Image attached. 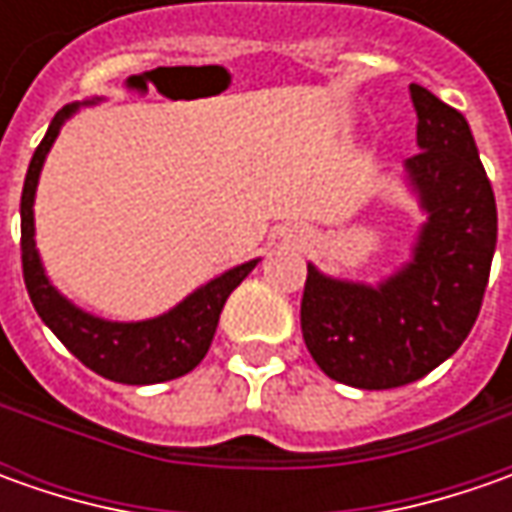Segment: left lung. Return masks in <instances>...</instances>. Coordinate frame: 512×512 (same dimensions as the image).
Returning <instances> with one entry per match:
<instances>
[{"mask_svg": "<svg viewBox=\"0 0 512 512\" xmlns=\"http://www.w3.org/2000/svg\"><path fill=\"white\" fill-rule=\"evenodd\" d=\"M422 153L404 162V185L424 222L410 259L382 282L327 276L307 262L302 336L333 382L390 390L450 359L476 325L496 250V199L462 113L410 85Z\"/></svg>", "mask_w": 512, "mask_h": 512, "instance_id": "8db88e82", "label": "left lung"}]
</instances>
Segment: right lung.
<instances>
[{
  "label": "right lung",
  "mask_w": 512,
  "mask_h": 512,
  "mask_svg": "<svg viewBox=\"0 0 512 512\" xmlns=\"http://www.w3.org/2000/svg\"><path fill=\"white\" fill-rule=\"evenodd\" d=\"M96 102L99 99L70 102L59 110L50 122L42 145L30 159L25 187H22V207H19L25 287H28L30 302L42 316V322L93 373L122 384L170 382V379L190 373L205 359L207 347L213 342V333L219 327V313L225 307L227 296L242 285V279L262 259H250V262L230 267L216 279L196 287L193 293H187L179 305H173L153 319H139V322L102 319L96 313H88L79 305H73L65 293H59L45 273L39 247H36L33 202H36V187H39L45 159H48L59 130L65 128L70 116H76L79 110L96 105Z\"/></svg>",
  "instance_id": "1"
}]
</instances>
